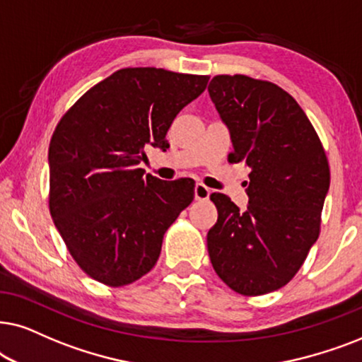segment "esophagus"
I'll use <instances>...</instances> for the list:
<instances>
[{
    "instance_id": "34e87169",
    "label": "esophagus",
    "mask_w": 362,
    "mask_h": 362,
    "mask_svg": "<svg viewBox=\"0 0 362 362\" xmlns=\"http://www.w3.org/2000/svg\"><path fill=\"white\" fill-rule=\"evenodd\" d=\"M210 189L209 187H205L204 184H197L195 185V199L197 200H209L210 197Z\"/></svg>"
}]
</instances>
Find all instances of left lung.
Wrapping results in <instances>:
<instances>
[{"label": "left lung", "instance_id": "obj_1", "mask_svg": "<svg viewBox=\"0 0 362 362\" xmlns=\"http://www.w3.org/2000/svg\"><path fill=\"white\" fill-rule=\"evenodd\" d=\"M209 94L230 131L228 160L252 168L245 211L210 195L218 210L206 235L210 262L233 291L267 295L295 276L317 240L329 165L305 110L276 84L215 76Z\"/></svg>", "mask_w": 362, "mask_h": 362}]
</instances>
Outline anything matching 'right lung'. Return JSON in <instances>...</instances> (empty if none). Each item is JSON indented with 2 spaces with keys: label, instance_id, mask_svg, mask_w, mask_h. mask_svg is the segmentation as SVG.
<instances>
[{
  "label": "right lung",
  "instance_id": "add662e5",
  "mask_svg": "<svg viewBox=\"0 0 362 362\" xmlns=\"http://www.w3.org/2000/svg\"><path fill=\"white\" fill-rule=\"evenodd\" d=\"M209 76L127 67L90 88L49 144V211L67 250L90 278L124 286L151 272L168 226L194 200L192 178L160 180L146 147H168L177 114Z\"/></svg>",
  "mask_w": 362,
  "mask_h": 362
}]
</instances>
